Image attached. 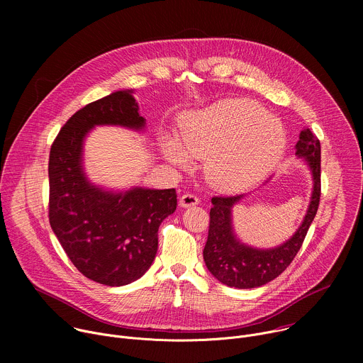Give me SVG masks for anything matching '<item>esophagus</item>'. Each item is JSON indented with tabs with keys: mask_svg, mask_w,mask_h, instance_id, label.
I'll return each instance as SVG.
<instances>
[{
	"mask_svg": "<svg viewBox=\"0 0 363 363\" xmlns=\"http://www.w3.org/2000/svg\"><path fill=\"white\" fill-rule=\"evenodd\" d=\"M179 203H181V206H184V208H186V206H192V205L199 203V198H198L195 194L186 192V194H184V195L181 196Z\"/></svg>",
	"mask_w": 363,
	"mask_h": 363,
	"instance_id": "34e87169",
	"label": "esophagus"
}]
</instances>
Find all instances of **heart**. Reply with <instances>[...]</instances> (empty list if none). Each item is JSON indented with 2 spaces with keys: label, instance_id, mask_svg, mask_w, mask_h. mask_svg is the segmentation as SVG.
Here are the masks:
<instances>
[{
  "label": "heart",
  "instance_id": "b5f03b06",
  "mask_svg": "<svg viewBox=\"0 0 363 363\" xmlns=\"http://www.w3.org/2000/svg\"><path fill=\"white\" fill-rule=\"evenodd\" d=\"M286 145L279 119L247 99L223 100L189 115L181 130V145L167 138V158L186 167L188 158L208 161L206 175L220 189H240L263 178L277 162Z\"/></svg>",
  "mask_w": 363,
  "mask_h": 363
}]
</instances>
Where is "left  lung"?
<instances>
[{"label":"left lung","mask_w":363,"mask_h":363,"mask_svg":"<svg viewBox=\"0 0 363 363\" xmlns=\"http://www.w3.org/2000/svg\"><path fill=\"white\" fill-rule=\"evenodd\" d=\"M296 155L306 158L313 175V194L307 214L296 234L283 245L270 250H257L241 244L231 227V208L242 195L213 196L210 211L208 240L203 248V262L211 274L223 284L237 289L260 287L279 277L294 260L310 224L315 220L320 201V142L304 129L296 143Z\"/></svg>","instance_id":"8db88e82"}]
</instances>
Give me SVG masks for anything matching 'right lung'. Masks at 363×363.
<instances>
[{"mask_svg": "<svg viewBox=\"0 0 363 363\" xmlns=\"http://www.w3.org/2000/svg\"><path fill=\"white\" fill-rule=\"evenodd\" d=\"M138 111L132 90L91 101L65 123L50 149V225L83 276L112 287L146 273L158 251L160 225L177 210L175 188L113 194L93 186L83 174L87 132L96 125L142 129Z\"/></svg>", "mask_w": 363, "mask_h": 363, "instance_id": "add662e5", "label": "right lung"}]
</instances>
